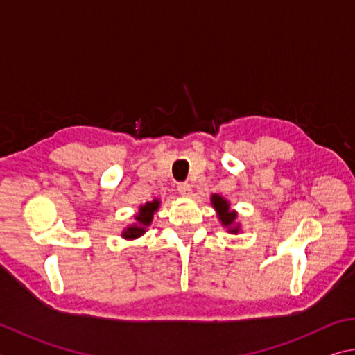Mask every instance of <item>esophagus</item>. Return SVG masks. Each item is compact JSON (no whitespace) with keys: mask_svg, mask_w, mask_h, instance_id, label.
<instances>
[{"mask_svg":"<svg viewBox=\"0 0 355 355\" xmlns=\"http://www.w3.org/2000/svg\"><path fill=\"white\" fill-rule=\"evenodd\" d=\"M177 191L182 194L183 197H189L192 194V186L189 183H178Z\"/></svg>","mask_w":355,"mask_h":355,"instance_id":"34e87169","label":"esophagus"}]
</instances>
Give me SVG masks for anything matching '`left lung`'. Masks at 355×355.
<instances>
[{"label":"left lung","instance_id":"obj_1","mask_svg":"<svg viewBox=\"0 0 355 355\" xmlns=\"http://www.w3.org/2000/svg\"><path fill=\"white\" fill-rule=\"evenodd\" d=\"M212 205H214V208L218 211V218H220V222L225 225V227H231V225L234 223L236 220V212L234 211H230V205L225 198H222L220 196H212ZM231 233H237V227L231 228L230 230Z\"/></svg>","mask_w":355,"mask_h":355}]
</instances>
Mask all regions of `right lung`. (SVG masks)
Here are the masks:
<instances>
[{
    "instance_id": "obj_1",
    "label": "right lung",
    "mask_w": 355,
    "mask_h": 355,
    "mask_svg": "<svg viewBox=\"0 0 355 355\" xmlns=\"http://www.w3.org/2000/svg\"><path fill=\"white\" fill-rule=\"evenodd\" d=\"M158 206H159L158 200H153V202L141 206L139 214L135 217L137 223L132 225V227H128L124 233H122V236L127 237V239L128 237H130V239H135V237H139L141 234H143L146 231V227H149L150 225L152 218H153V212L158 209Z\"/></svg>"
}]
</instances>
